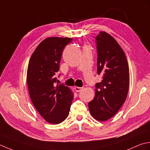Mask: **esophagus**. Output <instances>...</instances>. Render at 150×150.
I'll list each match as a JSON object with an SVG mask.
<instances>
[{
	"instance_id": "34e87169",
	"label": "esophagus",
	"mask_w": 150,
	"mask_h": 150,
	"mask_svg": "<svg viewBox=\"0 0 150 150\" xmlns=\"http://www.w3.org/2000/svg\"><path fill=\"white\" fill-rule=\"evenodd\" d=\"M74 90L76 92H79L81 89H82V87H74Z\"/></svg>"
}]
</instances>
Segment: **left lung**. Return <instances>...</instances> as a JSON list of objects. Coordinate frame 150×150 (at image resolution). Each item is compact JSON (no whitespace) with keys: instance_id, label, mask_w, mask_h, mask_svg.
<instances>
[{"instance_id":"left-lung-1","label":"left lung","mask_w":150,"mask_h":150,"mask_svg":"<svg viewBox=\"0 0 150 150\" xmlns=\"http://www.w3.org/2000/svg\"><path fill=\"white\" fill-rule=\"evenodd\" d=\"M97 73L102 81L96 84L95 96L88 103L91 115L99 121L113 117L125 102L129 86V72L124 52L105 32L96 37Z\"/></svg>"}]
</instances>
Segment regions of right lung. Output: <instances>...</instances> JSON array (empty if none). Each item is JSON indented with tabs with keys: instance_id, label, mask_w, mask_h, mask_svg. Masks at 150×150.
I'll return each mask as SVG.
<instances>
[{
	"instance_id": "1",
	"label": "right lung",
	"mask_w": 150,
	"mask_h": 150,
	"mask_svg": "<svg viewBox=\"0 0 150 150\" xmlns=\"http://www.w3.org/2000/svg\"><path fill=\"white\" fill-rule=\"evenodd\" d=\"M72 38L52 37L42 41L33 52L27 70V84L33 105L50 124L62 123L67 118L74 97L71 88L57 85L56 72L63 50Z\"/></svg>"
}]
</instances>
